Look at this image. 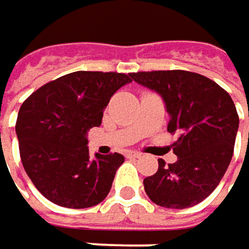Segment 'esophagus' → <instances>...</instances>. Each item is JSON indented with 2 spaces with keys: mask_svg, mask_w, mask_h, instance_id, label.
Listing matches in <instances>:
<instances>
[{
  "mask_svg": "<svg viewBox=\"0 0 249 249\" xmlns=\"http://www.w3.org/2000/svg\"><path fill=\"white\" fill-rule=\"evenodd\" d=\"M126 157L128 158H140L141 152H138V151H126Z\"/></svg>",
  "mask_w": 249,
  "mask_h": 249,
  "instance_id": "1",
  "label": "esophagus"
}]
</instances>
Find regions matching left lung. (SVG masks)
<instances>
[{
	"mask_svg": "<svg viewBox=\"0 0 249 249\" xmlns=\"http://www.w3.org/2000/svg\"><path fill=\"white\" fill-rule=\"evenodd\" d=\"M135 82L157 91L170 114L168 132L178 140V157L144 179V188L160 207L182 210L204 201L216 188L228 168L237 137V108L230 94L201 74L172 70L129 74Z\"/></svg>",
	"mask_w": 249,
	"mask_h": 249,
	"instance_id": "1",
	"label": "left lung"
}]
</instances>
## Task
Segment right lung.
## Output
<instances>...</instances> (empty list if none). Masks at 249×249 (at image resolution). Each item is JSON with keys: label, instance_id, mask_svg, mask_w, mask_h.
I'll return each mask as SVG.
<instances>
[{"label": "right lung", "instance_id": "obj_1", "mask_svg": "<svg viewBox=\"0 0 249 249\" xmlns=\"http://www.w3.org/2000/svg\"><path fill=\"white\" fill-rule=\"evenodd\" d=\"M131 75L75 71L54 79L22 102L15 131L24 170L35 188L65 208H89L105 199L124 162L118 152L91 160L87 134L100 126L111 97Z\"/></svg>", "mask_w": 249, "mask_h": 249}]
</instances>
